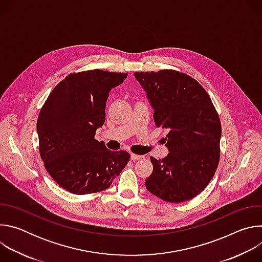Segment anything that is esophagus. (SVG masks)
Returning a JSON list of instances; mask_svg holds the SVG:
<instances>
[{
    "mask_svg": "<svg viewBox=\"0 0 262 262\" xmlns=\"http://www.w3.org/2000/svg\"><path fill=\"white\" fill-rule=\"evenodd\" d=\"M130 158H132V160H133V161H138V160H141V159H143L144 157H143V156H139V155H136V154H132V155H130Z\"/></svg>",
    "mask_w": 262,
    "mask_h": 262,
    "instance_id": "obj_1",
    "label": "esophagus"
}]
</instances>
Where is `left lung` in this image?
<instances>
[{
    "mask_svg": "<svg viewBox=\"0 0 262 262\" xmlns=\"http://www.w3.org/2000/svg\"><path fill=\"white\" fill-rule=\"evenodd\" d=\"M155 110L158 127L168 132L169 155L150 161L146 189L164 201L180 203L199 195L220 162L222 126L206 90L191 76L173 69L135 72Z\"/></svg>",
    "mask_w": 262,
    "mask_h": 262,
    "instance_id": "8db88e82",
    "label": "left lung"
}]
</instances>
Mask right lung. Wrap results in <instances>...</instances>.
<instances>
[{"label":"right lung","instance_id":"add662e5","mask_svg":"<svg viewBox=\"0 0 262 262\" xmlns=\"http://www.w3.org/2000/svg\"><path fill=\"white\" fill-rule=\"evenodd\" d=\"M126 77L101 69L72 72L53 89L39 112L40 158L52 178L69 193L106 190L129 161L127 151H111L94 139L105 120L110 91Z\"/></svg>","mask_w":262,"mask_h":262}]
</instances>
